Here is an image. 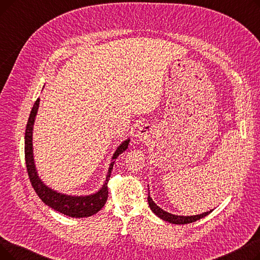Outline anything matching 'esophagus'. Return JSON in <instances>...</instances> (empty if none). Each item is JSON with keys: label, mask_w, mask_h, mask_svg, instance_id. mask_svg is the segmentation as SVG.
<instances>
[{"label": "esophagus", "mask_w": 260, "mask_h": 260, "mask_svg": "<svg viewBox=\"0 0 260 260\" xmlns=\"http://www.w3.org/2000/svg\"><path fill=\"white\" fill-rule=\"evenodd\" d=\"M149 136H151V129H149V127L146 125H142L141 127H139L136 137H137L140 141H145L146 139L149 138Z\"/></svg>", "instance_id": "1"}]
</instances>
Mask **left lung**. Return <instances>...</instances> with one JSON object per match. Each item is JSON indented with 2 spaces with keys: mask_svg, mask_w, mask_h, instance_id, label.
Returning a JSON list of instances; mask_svg holds the SVG:
<instances>
[{
  "mask_svg": "<svg viewBox=\"0 0 260 260\" xmlns=\"http://www.w3.org/2000/svg\"><path fill=\"white\" fill-rule=\"evenodd\" d=\"M147 201H148V206L151 208L152 212L159 217L160 219L165 220L167 222L170 223H174V224H187V223H192L195 222L201 218L206 217L207 215H209L213 210H210L208 212H204L202 214H198V215H190V216H181V215H175V214H171L165 210H162L160 207H158L157 204L154 202V200L152 199V197L149 196V187H148V197H147Z\"/></svg>",
  "mask_w": 260,
  "mask_h": 260,
  "instance_id": "1",
  "label": "left lung"
}]
</instances>
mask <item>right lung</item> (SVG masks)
Returning <instances> with one entry per match:
<instances>
[{
  "label": "right lung",
  "instance_id": "1",
  "mask_svg": "<svg viewBox=\"0 0 260 260\" xmlns=\"http://www.w3.org/2000/svg\"><path fill=\"white\" fill-rule=\"evenodd\" d=\"M40 104V98L35 102L34 107L30 112L28 122H27L26 131H25V161L26 168L28 172L29 179L31 185L34 186L36 193L41 198L46 206L53 209L54 211L60 212L66 216L74 218H84L97 214L103 207L107 200L108 189L107 182L111 177V173L113 171V167L115 160L121 155L123 152L126 151L129 144V138L122 141L118 147L116 148L115 153L112 156L111 165L108 167V171L106 173L105 180L102 186L97 192L90 195H68L64 193H60L58 190L53 189L46 185L41 177L38 174V170L36 167V162L34 158V144H32V134H34V125L36 117L38 114Z\"/></svg>",
  "mask_w": 260,
  "mask_h": 260
}]
</instances>
